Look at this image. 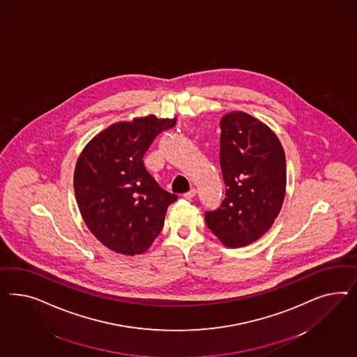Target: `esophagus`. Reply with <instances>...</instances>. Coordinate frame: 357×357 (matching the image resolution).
Here are the masks:
<instances>
[{"mask_svg":"<svg viewBox=\"0 0 357 357\" xmlns=\"http://www.w3.org/2000/svg\"><path fill=\"white\" fill-rule=\"evenodd\" d=\"M195 195H196V190L192 187L190 191H187L185 194H183V197L184 199H187V200H190V199L194 197Z\"/></svg>","mask_w":357,"mask_h":357,"instance_id":"34e87169","label":"esophagus"}]
</instances>
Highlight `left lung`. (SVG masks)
<instances>
[{"instance_id": "left-lung-1", "label": "left lung", "mask_w": 357, "mask_h": 357, "mask_svg": "<svg viewBox=\"0 0 357 357\" xmlns=\"http://www.w3.org/2000/svg\"><path fill=\"white\" fill-rule=\"evenodd\" d=\"M220 166L225 199L206 211V227L227 248L259 239L280 213L287 185V163L280 141L272 130L242 111L221 121Z\"/></svg>"}]
</instances>
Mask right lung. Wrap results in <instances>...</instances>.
Segmentation results:
<instances>
[{
	"mask_svg": "<svg viewBox=\"0 0 357 357\" xmlns=\"http://www.w3.org/2000/svg\"><path fill=\"white\" fill-rule=\"evenodd\" d=\"M176 119L154 115L120 121L98 133L79 154L75 194L89 230L123 255L149 249L178 196L161 188L144 166L153 140Z\"/></svg>",
	"mask_w": 357,
	"mask_h": 357,
	"instance_id": "obj_1",
	"label": "right lung"
}]
</instances>
